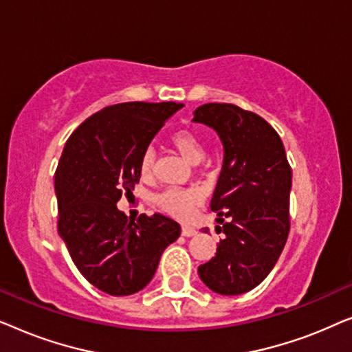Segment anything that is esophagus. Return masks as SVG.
<instances>
[{"instance_id":"esophagus-1","label":"esophagus","mask_w":352,"mask_h":352,"mask_svg":"<svg viewBox=\"0 0 352 352\" xmlns=\"http://www.w3.org/2000/svg\"><path fill=\"white\" fill-rule=\"evenodd\" d=\"M197 234V229L192 228V226H182V235L184 237H194Z\"/></svg>"}]
</instances>
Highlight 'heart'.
<instances>
[{
    "instance_id": "obj_1",
    "label": "heart",
    "mask_w": 352,
    "mask_h": 352,
    "mask_svg": "<svg viewBox=\"0 0 352 352\" xmlns=\"http://www.w3.org/2000/svg\"><path fill=\"white\" fill-rule=\"evenodd\" d=\"M171 144L177 152L186 158L189 163H200L205 158V146L200 136L190 129H179L171 136ZM155 166V151L152 147L142 152L141 160H139V171L144 177H148L153 173ZM204 200V192L197 187L189 189H179V187H171V189L163 190L162 194L155 197L157 205L171 214L173 218L186 219L189 218L195 206H199Z\"/></svg>"
}]
</instances>
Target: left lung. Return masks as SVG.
Segmentation results:
<instances>
[{"label": "left lung", "instance_id": "8db88e82", "mask_svg": "<svg viewBox=\"0 0 352 352\" xmlns=\"http://www.w3.org/2000/svg\"><path fill=\"white\" fill-rule=\"evenodd\" d=\"M192 122L213 128L224 148L210 204L223 224L216 226L223 239L216 256L199 266V276L214 293L242 295L269 276L285 247L292 168L280 136L256 113L211 102L200 105Z\"/></svg>", "mask_w": 352, "mask_h": 352}]
</instances>
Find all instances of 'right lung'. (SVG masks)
<instances>
[{"label":"right lung","mask_w":352,"mask_h":352,"mask_svg":"<svg viewBox=\"0 0 352 352\" xmlns=\"http://www.w3.org/2000/svg\"><path fill=\"white\" fill-rule=\"evenodd\" d=\"M176 102H123L91 115L65 142L56 170L60 239L96 288L113 296L142 290L181 226L155 213L134 221L117 208L141 179L139 160Z\"/></svg>","instance_id":"1"}]
</instances>
